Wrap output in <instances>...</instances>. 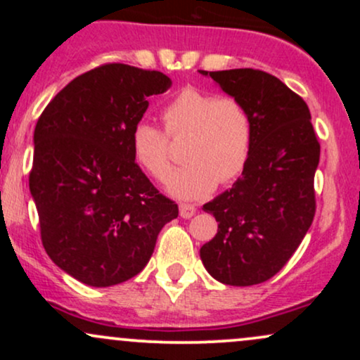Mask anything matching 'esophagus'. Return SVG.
I'll use <instances>...</instances> for the list:
<instances>
[{"label": "esophagus", "mask_w": 360, "mask_h": 360, "mask_svg": "<svg viewBox=\"0 0 360 360\" xmlns=\"http://www.w3.org/2000/svg\"><path fill=\"white\" fill-rule=\"evenodd\" d=\"M194 213H196V208H194V205H189V203H181L179 205V214L183 218H191Z\"/></svg>", "instance_id": "obj_1"}]
</instances>
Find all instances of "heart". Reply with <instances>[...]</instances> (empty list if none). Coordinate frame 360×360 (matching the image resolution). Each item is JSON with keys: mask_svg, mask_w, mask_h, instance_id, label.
<instances>
[{"mask_svg": "<svg viewBox=\"0 0 360 360\" xmlns=\"http://www.w3.org/2000/svg\"><path fill=\"white\" fill-rule=\"evenodd\" d=\"M164 131L150 123L131 130V152L143 171L155 179L171 172V140L184 142L189 160L167 181L179 198H200L218 183H232L242 174L254 143V122L243 101L196 88H184L160 111Z\"/></svg>", "mask_w": 360, "mask_h": 360, "instance_id": "heart-1", "label": "heart"}]
</instances>
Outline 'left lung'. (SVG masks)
Returning <instances> with one entry per match:
<instances>
[{"label":"left lung","mask_w":360,"mask_h":360,"mask_svg":"<svg viewBox=\"0 0 360 360\" xmlns=\"http://www.w3.org/2000/svg\"><path fill=\"white\" fill-rule=\"evenodd\" d=\"M200 72L243 101L254 122L242 177L203 205L218 232L200 255L220 283L252 286L278 274L311 226L320 142L307 103L272 74L249 68Z\"/></svg>","instance_id":"1"}]
</instances>
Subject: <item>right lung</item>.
<instances>
[{
    "mask_svg": "<svg viewBox=\"0 0 360 360\" xmlns=\"http://www.w3.org/2000/svg\"><path fill=\"white\" fill-rule=\"evenodd\" d=\"M169 86L159 71L103 64L60 89L37 122L28 183L40 238L49 257L88 286L137 276L179 213L131 152L148 98Z\"/></svg>",
    "mask_w": 360,
    "mask_h": 360,
    "instance_id": "obj_1",
    "label": "right lung"
}]
</instances>
